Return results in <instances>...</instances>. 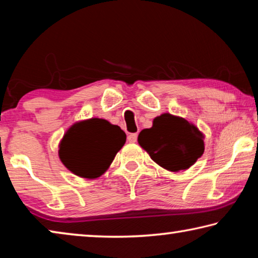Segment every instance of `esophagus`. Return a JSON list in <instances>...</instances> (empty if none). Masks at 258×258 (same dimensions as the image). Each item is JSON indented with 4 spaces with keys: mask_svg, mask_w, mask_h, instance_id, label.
Returning a JSON list of instances; mask_svg holds the SVG:
<instances>
[{
    "mask_svg": "<svg viewBox=\"0 0 258 258\" xmlns=\"http://www.w3.org/2000/svg\"><path fill=\"white\" fill-rule=\"evenodd\" d=\"M137 140H138V134L137 133H132L127 137V141L130 143H135V142H137Z\"/></svg>",
    "mask_w": 258,
    "mask_h": 258,
    "instance_id": "obj_1",
    "label": "esophagus"
}]
</instances>
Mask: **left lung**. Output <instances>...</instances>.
<instances>
[{
  "label": "left lung",
  "instance_id": "left-lung-1",
  "mask_svg": "<svg viewBox=\"0 0 258 258\" xmlns=\"http://www.w3.org/2000/svg\"><path fill=\"white\" fill-rule=\"evenodd\" d=\"M204 139L195 124L165 112L156 117L150 128L140 132L138 142L156 164L178 172L190 168L203 156Z\"/></svg>",
  "mask_w": 258,
  "mask_h": 258
}]
</instances>
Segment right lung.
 Instances as JSON below:
<instances>
[{"mask_svg":"<svg viewBox=\"0 0 258 258\" xmlns=\"http://www.w3.org/2000/svg\"><path fill=\"white\" fill-rule=\"evenodd\" d=\"M126 142L119 126L102 118L76 121L59 143V158L75 175L97 178L107 171Z\"/></svg>","mask_w":258,"mask_h":258,"instance_id":"add662e5","label":"right lung"}]
</instances>
